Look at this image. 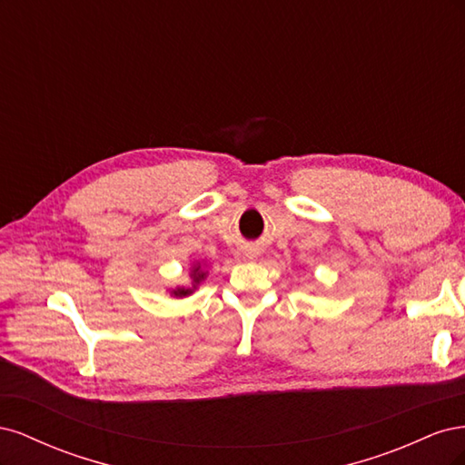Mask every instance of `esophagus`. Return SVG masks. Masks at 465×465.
Listing matches in <instances>:
<instances>
[{
  "mask_svg": "<svg viewBox=\"0 0 465 465\" xmlns=\"http://www.w3.org/2000/svg\"><path fill=\"white\" fill-rule=\"evenodd\" d=\"M246 258H250V260H254V258H258V250H254V248H250V250L246 252Z\"/></svg>",
  "mask_w": 465,
  "mask_h": 465,
  "instance_id": "obj_1",
  "label": "esophagus"
}]
</instances>
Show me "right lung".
<instances>
[{
  "label": "right lung",
  "instance_id": "add662e5",
  "mask_svg": "<svg viewBox=\"0 0 465 465\" xmlns=\"http://www.w3.org/2000/svg\"><path fill=\"white\" fill-rule=\"evenodd\" d=\"M205 272L202 270V265L200 263H195L193 267H192V287H176L171 294H173V297H188V294H192L193 292V289L195 287H198L200 283H202V281L205 279Z\"/></svg>",
  "mask_w": 465,
  "mask_h": 465
}]
</instances>
